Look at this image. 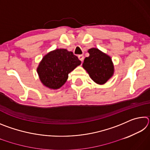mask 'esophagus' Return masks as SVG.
<instances>
[{"mask_svg":"<svg viewBox=\"0 0 150 150\" xmlns=\"http://www.w3.org/2000/svg\"><path fill=\"white\" fill-rule=\"evenodd\" d=\"M78 57H79V60L81 61V62H82L83 61V59H84V56H83V55H79L78 56Z\"/></svg>","mask_w":150,"mask_h":150,"instance_id":"34e87169","label":"esophagus"}]
</instances>
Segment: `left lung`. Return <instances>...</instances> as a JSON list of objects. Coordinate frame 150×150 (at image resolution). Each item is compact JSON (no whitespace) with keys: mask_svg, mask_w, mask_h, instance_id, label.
<instances>
[{"mask_svg":"<svg viewBox=\"0 0 150 150\" xmlns=\"http://www.w3.org/2000/svg\"><path fill=\"white\" fill-rule=\"evenodd\" d=\"M88 52L89 56L85 58L83 67L96 83L105 84L112 77L115 71L111 57L97 48H91Z\"/></svg>","mask_w":150,"mask_h":150,"instance_id":"1","label":"left lung"}]
</instances>
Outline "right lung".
Wrapping results in <instances>:
<instances>
[{
	"label": "right lung",
	"mask_w": 150,
	"mask_h": 150,
	"mask_svg": "<svg viewBox=\"0 0 150 150\" xmlns=\"http://www.w3.org/2000/svg\"><path fill=\"white\" fill-rule=\"evenodd\" d=\"M81 63L72 52L56 49L42 58L37 72L43 85L51 89H58L67 81L68 74Z\"/></svg>",
	"instance_id": "obj_1"
}]
</instances>
